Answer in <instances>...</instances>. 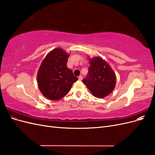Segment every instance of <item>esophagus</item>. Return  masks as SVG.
<instances>
[{"mask_svg": "<svg viewBox=\"0 0 155 155\" xmlns=\"http://www.w3.org/2000/svg\"><path fill=\"white\" fill-rule=\"evenodd\" d=\"M82 79H83V76H81H81H79L78 77V79H79V81H81Z\"/></svg>", "mask_w": 155, "mask_h": 155, "instance_id": "obj_1", "label": "esophagus"}]
</instances>
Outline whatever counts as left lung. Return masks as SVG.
<instances>
[{"label": "left lung", "mask_w": 155, "mask_h": 155, "mask_svg": "<svg viewBox=\"0 0 155 155\" xmlns=\"http://www.w3.org/2000/svg\"><path fill=\"white\" fill-rule=\"evenodd\" d=\"M87 77L83 80L92 94L98 98L107 96L114 90L116 78L109 64L101 57L88 58Z\"/></svg>", "instance_id": "1"}]
</instances>
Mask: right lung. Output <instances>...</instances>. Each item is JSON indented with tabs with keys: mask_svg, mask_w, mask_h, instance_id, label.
<instances>
[{
	"mask_svg": "<svg viewBox=\"0 0 155 155\" xmlns=\"http://www.w3.org/2000/svg\"><path fill=\"white\" fill-rule=\"evenodd\" d=\"M69 55L62 48H55L41 64L37 74V84L42 94L50 100L64 97L78 79L67 66Z\"/></svg>",
	"mask_w": 155,
	"mask_h": 155,
	"instance_id": "right-lung-1",
	"label": "right lung"
}]
</instances>
